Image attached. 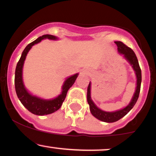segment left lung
<instances>
[{
	"label": "left lung",
	"instance_id": "8db88e82",
	"mask_svg": "<svg viewBox=\"0 0 156 156\" xmlns=\"http://www.w3.org/2000/svg\"><path fill=\"white\" fill-rule=\"evenodd\" d=\"M114 43L117 45V49L119 53L124 55L125 58L129 62V63L132 65V67L133 68L134 71L136 72V76L137 86L136 89L135 93H134L131 101H130V103L125 108L114 112H104V111H102L101 109L98 108L97 105L94 103V102L92 101V99H91V83H89L88 88H87V102H88L89 105L90 112L94 117H96L99 120L105 122H114L118 121L121 118L125 117L133 108L134 105L136 103L138 98H139V92H140L141 89V71L135 53H134L131 48L125 45L123 42H114Z\"/></svg>",
	"mask_w": 156,
	"mask_h": 156
}]
</instances>
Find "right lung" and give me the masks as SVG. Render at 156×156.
Segmentation results:
<instances>
[{"label": "right lung", "instance_id": "right-lung-1", "mask_svg": "<svg viewBox=\"0 0 156 156\" xmlns=\"http://www.w3.org/2000/svg\"><path fill=\"white\" fill-rule=\"evenodd\" d=\"M56 39L57 38L55 36L45 34L39 37L34 42H31L26 46L24 51H23L22 55H21L20 58L19 62H17V67L15 69V91L17 93V95L18 97L19 100L20 101L22 104L24 105L26 108L31 112L32 114H36V115L43 116L47 115V114H52V113L56 112L58 109L60 108L62 106V103L65 99L66 95H67V91L73 85V83L76 81L77 77H78V73L76 75L70 76L68 78L67 80L64 81L62 86V92L57 98L52 100H43L41 98H37V97L33 96L30 94L26 89L25 88V86L23 82V67L24 64V61L26 59L27 53L30 51L31 47L34 45L35 44L39 43V42L44 39Z\"/></svg>", "mask_w": 156, "mask_h": 156}]
</instances>
